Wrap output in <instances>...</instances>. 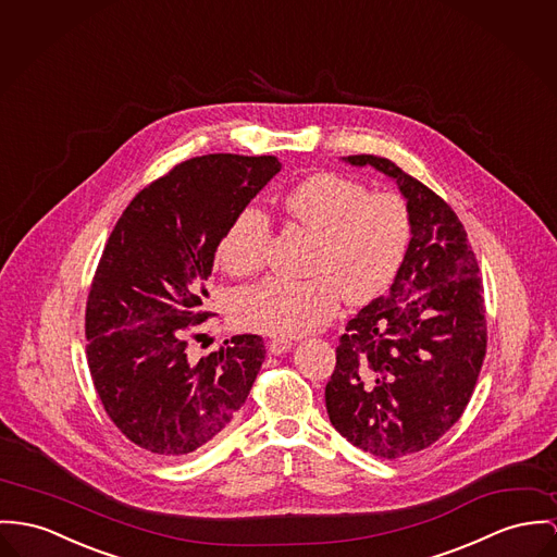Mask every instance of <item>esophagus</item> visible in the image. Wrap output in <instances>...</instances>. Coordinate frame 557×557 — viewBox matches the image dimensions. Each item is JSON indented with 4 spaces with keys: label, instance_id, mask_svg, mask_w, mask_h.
I'll use <instances>...</instances> for the list:
<instances>
[{
    "label": "esophagus",
    "instance_id": "34e87169",
    "mask_svg": "<svg viewBox=\"0 0 557 557\" xmlns=\"http://www.w3.org/2000/svg\"><path fill=\"white\" fill-rule=\"evenodd\" d=\"M293 347V342H288V339H271L269 342V351L271 354H284V351H288Z\"/></svg>",
    "mask_w": 557,
    "mask_h": 557
}]
</instances>
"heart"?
I'll use <instances>...</instances> for the list:
<instances>
[{"label":"heart","mask_w":557,"mask_h":557,"mask_svg":"<svg viewBox=\"0 0 557 557\" xmlns=\"http://www.w3.org/2000/svg\"><path fill=\"white\" fill-rule=\"evenodd\" d=\"M284 210L315 235L307 271L311 277L264 280L244 290L237 320L273 337H297L326 322L339 305L369 302L396 280L411 244L409 206L394 193H371L339 173H313L284 197ZM271 224L258 206H246L224 231L220 264L231 275H252L267 257Z\"/></svg>","instance_id":"1"}]
</instances>
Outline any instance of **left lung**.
Listing matches in <instances>:
<instances>
[{"label": "left lung", "mask_w": 557, "mask_h": 557, "mask_svg": "<svg viewBox=\"0 0 557 557\" xmlns=\"http://www.w3.org/2000/svg\"><path fill=\"white\" fill-rule=\"evenodd\" d=\"M343 161L392 177L413 222L387 297L347 322L326 384L331 424L394 460L426 449L465 413L487 347L483 286L467 231L436 193L382 157Z\"/></svg>", "instance_id": "obj_1"}]
</instances>
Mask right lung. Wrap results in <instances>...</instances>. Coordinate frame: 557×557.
<instances>
[{"instance_id":"obj_1","label":"right lung","mask_w":557,"mask_h":557,"mask_svg":"<svg viewBox=\"0 0 557 557\" xmlns=\"http://www.w3.org/2000/svg\"><path fill=\"white\" fill-rule=\"evenodd\" d=\"M275 157L206 154L135 195L97 264L86 300V360L110 420L137 447L186 456L226 429L264 360L258 335L193 358L220 239L264 184Z\"/></svg>"}]
</instances>
